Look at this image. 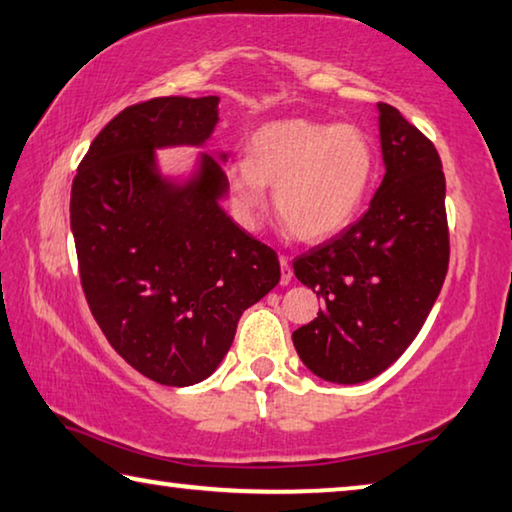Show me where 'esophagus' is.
I'll list each match as a JSON object with an SVG mask.
<instances>
[{"mask_svg": "<svg viewBox=\"0 0 512 512\" xmlns=\"http://www.w3.org/2000/svg\"><path fill=\"white\" fill-rule=\"evenodd\" d=\"M291 278H294V271H291L289 257L280 255V282H282V285H289Z\"/></svg>", "mask_w": 512, "mask_h": 512, "instance_id": "obj_1", "label": "esophagus"}]
</instances>
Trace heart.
<instances>
[{
    "instance_id": "1",
    "label": "heart",
    "mask_w": 512,
    "mask_h": 512,
    "mask_svg": "<svg viewBox=\"0 0 512 512\" xmlns=\"http://www.w3.org/2000/svg\"><path fill=\"white\" fill-rule=\"evenodd\" d=\"M376 152L355 125L291 118L259 127L248 157L227 166V184L246 223L266 205L273 184L275 212L303 241H321L353 221L369 196Z\"/></svg>"
}]
</instances>
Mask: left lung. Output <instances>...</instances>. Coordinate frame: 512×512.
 <instances>
[{"label": "left lung", "mask_w": 512, "mask_h": 512, "mask_svg": "<svg viewBox=\"0 0 512 512\" xmlns=\"http://www.w3.org/2000/svg\"><path fill=\"white\" fill-rule=\"evenodd\" d=\"M385 177L360 221L294 259L323 310L294 332L305 367L330 383H364L401 358L449 271L446 182L433 141L380 102Z\"/></svg>", "instance_id": "obj_1"}]
</instances>
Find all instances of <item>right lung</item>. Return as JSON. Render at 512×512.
<instances>
[{
  "mask_svg": "<svg viewBox=\"0 0 512 512\" xmlns=\"http://www.w3.org/2000/svg\"><path fill=\"white\" fill-rule=\"evenodd\" d=\"M218 97H152L95 136L72 180L70 227L93 319L125 362L159 385L205 380L230 351L243 310L280 280L275 250L218 198L227 177L202 154L186 186L164 182L154 148L202 145Z\"/></svg>",
  "mask_w": 512,
  "mask_h": 512,
  "instance_id": "add662e5",
  "label": "right lung"
}]
</instances>
